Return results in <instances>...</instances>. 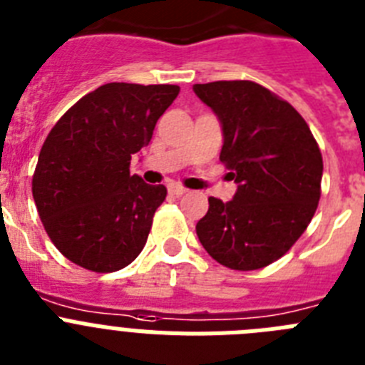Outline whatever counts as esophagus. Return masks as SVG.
Instances as JSON below:
<instances>
[{"label": "esophagus", "instance_id": "esophagus-1", "mask_svg": "<svg viewBox=\"0 0 365 365\" xmlns=\"http://www.w3.org/2000/svg\"><path fill=\"white\" fill-rule=\"evenodd\" d=\"M169 192L174 196H182V195H185L187 189L185 187L178 185V183H173V185H169Z\"/></svg>", "mask_w": 365, "mask_h": 365}]
</instances>
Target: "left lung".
Here are the masks:
<instances>
[{
	"label": "left lung",
	"mask_w": 365,
	"mask_h": 365,
	"mask_svg": "<svg viewBox=\"0 0 365 365\" xmlns=\"http://www.w3.org/2000/svg\"><path fill=\"white\" fill-rule=\"evenodd\" d=\"M192 91L220 121V161L237 183L233 200L209 198L196 235L231 270L264 268L292 248L314 217L322 152L294 106L255 82L218 81Z\"/></svg>",
	"instance_id": "left-lung-1"
}]
</instances>
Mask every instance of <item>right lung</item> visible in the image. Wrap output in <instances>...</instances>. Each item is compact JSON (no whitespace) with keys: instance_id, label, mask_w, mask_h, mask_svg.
<instances>
[{"instance_id":"1","label":"right lung","mask_w":365,"mask_h":365,"mask_svg":"<svg viewBox=\"0 0 365 365\" xmlns=\"http://www.w3.org/2000/svg\"><path fill=\"white\" fill-rule=\"evenodd\" d=\"M178 93L173 84L110 82L53 126L38 156L33 198L47 235L71 262L106 274L141 253L167 189L132 176L130 160Z\"/></svg>"}]
</instances>
